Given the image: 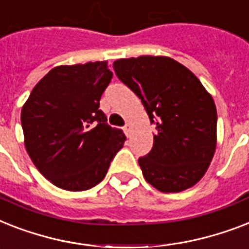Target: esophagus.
<instances>
[{
    "mask_svg": "<svg viewBox=\"0 0 249 249\" xmlns=\"http://www.w3.org/2000/svg\"><path fill=\"white\" fill-rule=\"evenodd\" d=\"M123 131H124V134H126L127 137L131 136V131H132V126H131L130 123H127L126 126L123 127Z\"/></svg>",
    "mask_w": 249,
    "mask_h": 249,
    "instance_id": "34e87169",
    "label": "esophagus"
}]
</instances>
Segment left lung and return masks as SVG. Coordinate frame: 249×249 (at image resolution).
Returning a JSON list of instances; mask_svg holds the SVG:
<instances>
[{
	"label": "left lung",
	"instance_id": "obj_1",
	"mask_svg": "<svg viewBox=\"0 0 249 249\" xmlns=\"http://www.w3.org/2000/svg\"><path fill=\"white\" fill-rule=\"evenodd\" d=\"M113 68L157 126L152 152L139 159L145 180L162 193L194 186L208 170L217 144V112L211 93L172 57L118 59Z\"/></svg>",
	"mask_w": 249,
	"mask_h": 249
}]
</instances>
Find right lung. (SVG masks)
Wrapping results in <instances>:
<instances>
[{"label": "right lung", "mask_w": 249, "mask_h": 249, "mask_svg": "<svg viewBox=\"0 0 249 249\" xmlns=\"http://www.w3.org/2000/svg\"><path fill=\"white\" fill-rule=\"evenodd\" d=\"M112 77L107 61L59 65L24 103L21 127L28 156L57 188H93L126 141L123 131L109 126L99 109Z\"/></svg>", "instance_id": "right-lung-1"}]
</instances>
